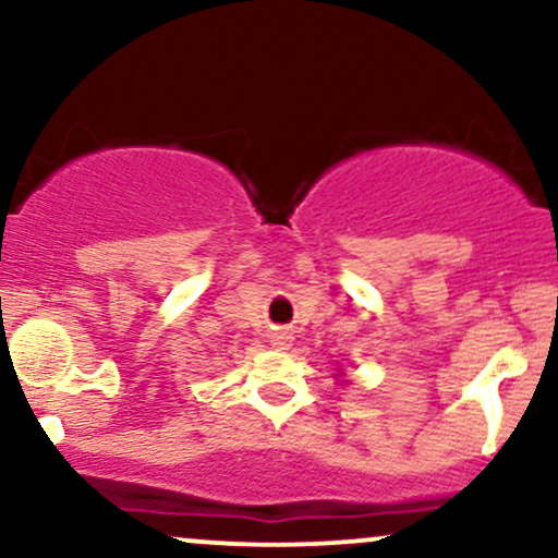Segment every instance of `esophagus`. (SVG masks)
<instances>
[{"label":"esophagus","instance_id":"obj_1","mask_svg":"<svg viewBox=\"0 0 558 558\" xmlns=\"http://www.w3.org/2000/svg\"><path fill=\"white\" fill-rule=\"evenodd\" d=\"M272 345L275 349H288V345H291V336H288V332H275Z\"/></svg>","mask_w":558,"mask_h":558}]
</instances>
